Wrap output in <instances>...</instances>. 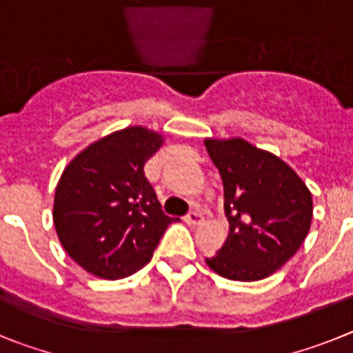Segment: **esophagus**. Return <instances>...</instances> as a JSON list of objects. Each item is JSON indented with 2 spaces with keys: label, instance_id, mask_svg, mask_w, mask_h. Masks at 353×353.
Returning <instances> with one entry per match:
<instances>
[{
  "label": "esophagus",
  "instance_id": "obj_1",
  "mask_svg": "<svg viewBox=\"0 0 353 353\" xmlns=\"http://www.w3.org/2000/svg\"><path fill=\"white\" fill-rule=\"evenodd\" d=\"M202 220H204V216H202L201 211H197V210L190 211V213L185 216V222L188 223V225H199Z\"/></svg>",
  "mask_w": 353,
  "mask_h": 353
}]
</instances>
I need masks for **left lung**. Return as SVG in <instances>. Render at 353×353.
<instances>
[{
  "instance_id": "left-lung-1",
  "label": "left lung",
  "mask_w": 353,
  "mask_h": 353,
  "mask_svg": "<svg viewBox=\"0 0 353 353\" xmlns=\"http://www.w3.org/2000/svg\"><path fill=\"white\" fill-rule=\"evenodd\" d=\"M206 151L222 177L229 220L228 241L208 266L231 281L268 277L304 243L311 192L283 159L241 139H210Z\"/></svg>"
}]
</instances>
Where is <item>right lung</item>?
<instances>
[{
    "label": "right lung",
    "instance_id": "right-lung-1",
    "mask_svg": "<svg viewBox=\"0 0 353 353\" xmlns=\"http://www.w3.org/2000/svg\"><path fill=\"white\" fill-rule=\"evenodd\" d=\"M163 143L145 128H125L97 140L65 167L54 192L60 243L81 268L122 279L145 266L165 229L163 213L143 165Z\"/></svg>",
    "mask_w": 353,
    "mask_h": 353
}]
</instances>
